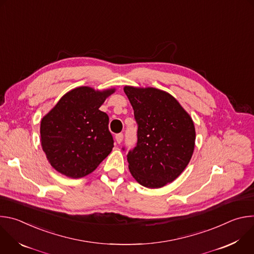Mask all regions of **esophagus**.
I'll list each match as a JSON object with an SVG mask.
<instances>
[{"label":"esophagus","mask_w":254,"mask_h":254,"mask_svg":"<svg viewBox=\"0 0 254 254\" xmlns=\"http://www.w3.org/2000/svg\"><path fill=\"white\" fill-rule=\"evenodd\" d=\"M123 139H124V134L123 133H118L116 135V140H117L118 143H121L123 141Z\"/></svg>","instance_id":"1"}]
</instances>
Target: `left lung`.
Masks as SVG:
<instances>
[{
    "instance_id": "obj_1",
    "label": "left lung",
    "mask_w": 254,
    "mask_h": 254,
    "mask_svg": "<svg viewBox=\"0 0 254 254\" xmlns=\"http://www.w3.org/2000/svg\"><path fill=\"white\" fill-rule=\"evenodd\" d=\"M124 90L137 125V142L127 156L129 172L144 187H164L181 175L192 158L196 137L193 121L163 90L131 86Z\"/></svg>"
}]
</instances>
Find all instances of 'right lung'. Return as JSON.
Returning a JSON list of instances; mask_svg holds the SVG:
<instances>
[{
	"label": "right lung",
	"mask_w": 254,
	"mask_h": 254,
	"mask_svg": "<svg viewBox=\"0 0 254 254\" xmlns=\"http://www.w3.org/2000/svg\"><path fill=\"white\" fill-rule=\"evenodd\" d=\"M114 92L87 86L74 88L42 119V148L56 171L69 178H82L110 155L114 148L110 119L99 107Z\"/></svg>",
	"instance_id": "right-lung-1"
}]
</instances>
